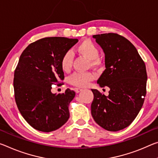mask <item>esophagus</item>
<instances>
[{
    "label": "esophagus",
    "mask_w": 158,
    "mask_h": 158,
    "mask_svg": "<svg viewBox=\"0 0 158 158\" xmlns=\"http://www.w3.org/2000/svg\"><path fill=\"white\" fill-rule=\"evenodd\" d=\"M82 90H83V89H79V88H75L74 89V91H75V92H76V93H79L80 91H81Z\"/></svg>",
    "instance_id": "esophagus-1"
}]
</instances>
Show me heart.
<instances>
[{
	"instance_id": "b5f03b06",
	"label": "heart",
	"mask_w": 158,
	"mask_h": 158,
	"mask_svg": "<svg viewBox=\"0 0 158 158\" xmlns=\"http://www.w3.org/2000/svg\"><path fill=\"white\" fill-rule=\"evenodd\" d=\"M77 51L79 54L91 60V65L94 68L100 66V60L98 59L100 51L98 48L89 39H85L77 47ZM73 63V54L71 51H67L62 55L60 59V67L64 72H68L72 69ZM95 75L91 72H75L69 77V83L77 87H86L89 82L94 80Z\"/></svg>"
}]
</instances>
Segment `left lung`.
I'll return each instance as SVG.
<instances>
[{
    "instance_id": "obj_1",
    "label": "left lung",
    "mask_w": 158,
    "mask_h": 158,
    "mask_svg": "<svg viewBox=\"0 0 158 158\" xmlns=\"http://www.w3.org/2000/svg\"><path fill=\"white\" fill-rule=\"evenodd\" d=\"M93 37L103 50L106 68L97 83L110 90L106 96L91 89V114L99 126L117 131L129 126L141 110L146 95V65L134 45L121 35Z\"/></svg>"
}]
</instances>
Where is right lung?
<instances>
[{"label": "right lung", "mask_w": 158, "mask_h": 158, "mask_svg": "<svg viewBox=\"0 0 158 158\" xmlns=\"http://www.w3.org/2000/svg\"><path fill=\"white\" fill-rule=\"evenodd\" d=\"M77 42V39L46 37L30 44L19 57L14 74L15 98L24 119L38 131H55L69 119L75 92L67 89L56 95L51 89L64 78L62 55Z\"/></svg>", "instance_id": "right-lung-1"}]
</instances>
